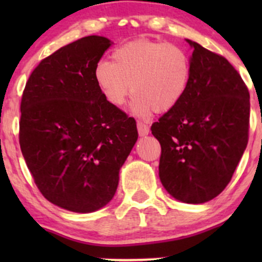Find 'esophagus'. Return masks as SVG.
I'll use <instances>...</instances> for the list:
<instances>
[{
	"label": "esophagus",
	"instance_id": "34e87169",
	"mask_svg": "<svg viewBox=\"0 0 262 262\" xmlns=\"http://www.w3.org/2000/svg\"><path fill=\"white\" fill-rule=\"evenodd\" d=\"M138 133H139L140 137H145V135L149 134V127L145 124V123H141V122H138Z\"/></svg>",
	"mask_w": 262,
	"mask_h": 262
}]
</instances>
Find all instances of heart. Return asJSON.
<instances>
[{
    "mask_svg": "<svg viewBox=\"0 0 262 262\" xmlns=\"http://www.w3.org/2000/svg\"><path fill=\"white\" fill-rule=\"evenodd\" d=\"M191 62L182 48L172 43L138 40L117 48L112 62L102 60L93 70L96 85L108 103L119 107L135 93L133 111L167 112L187 90Z\"/></svg>",
    "mask_w": 262,
    "mask_h": 262,
    "instance_id": "heart-1",
    "label": "heart"
}]
</instances>
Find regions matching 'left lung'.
<instances>
[{
    "label": "left lung",
    "mask_w": 262,
    "mask_h": 262,
    "mask_svg": "<svg viewBox=\"0 0 262 262\" xmlns=\"http://www.w3.org/2000/svg\"><path fill=\"white\" fill-rule=\"evenodd\" d=\"M191 75L181 101L152 123L161 145L159 176L176 200L200 204L230 182L249 139L250 95L222 55L196 41Z\"/></svg>",
    "instance_id": "obj_1"
}]
</instances>
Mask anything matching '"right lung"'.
Masks as SVG:
<instances>
[{
  "label": "right lung",
  "mask_w": 262,
  "mask_h": 262,
  "mask_svg": "<svg viewBox=\"0 0 262 262\" xmlns=\"http://www.w3.org/2000/svg\"><path fill=\"white\" fill-rule=\"evenodd\" d=\"M111 40L81 38L39 62L20 102L19 145L49 202L91 213L112 200L138 139L137 122L108 103L93 70Z\"/></svg>",
  "instance_id": "add662e5"
}]
</instances>
